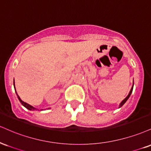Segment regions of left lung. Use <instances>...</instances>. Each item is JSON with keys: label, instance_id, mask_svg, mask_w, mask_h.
Instances as JSON below:
<instances>
[{"label": "left lung", "instance_id": "8db88e82", "mask_svg": "<svg viewBox=\"0 0 151 151\" xmlns=\"http://www.w3.org/2000/svg\"><path fill=\"white\" fill-rule=\"evenodd\" d=\"M133 88H134V83H133V86H132V88H131V90H130V92H129V95H127V97H126V98H124V99L121 102V103L119 104V108H120V107H122V106L124 105V103L126 102H127V100H128V99L129 98V97H130V95H131V94H132V91H133Z\"/></svg>", "mask_w": 151, "mask_h": 151}]
</instances>
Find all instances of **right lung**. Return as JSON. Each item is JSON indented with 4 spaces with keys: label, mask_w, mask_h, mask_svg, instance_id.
<instances>
[{
    "label": "right lung",
    "mask_w": 151,
    "mask_h": 151,
    "mask_svg": "<svg viewBox=\"0 0 151 151\" xmlns=\"http://www.w3.org/2000/svg\"><path fill=\"white\" fill-rule=\"evenodd\" d=\"M13 85H14V88H15V93H16V95H17V98H18V100H19V102H20V103L22 104L23 106H24V107L25 108H27V109H29V110H31V111H33V110H35V109H36V108L35 107H34L33 106H32V105H30V104H27V103H26V102H23V101L21 100L20 99V97H19V95H17V92H16V90H15V82H13ZM49 109H50V108H49Z\"/></svg>",
    "instance_id": "obj_1"
}]
</instances>
